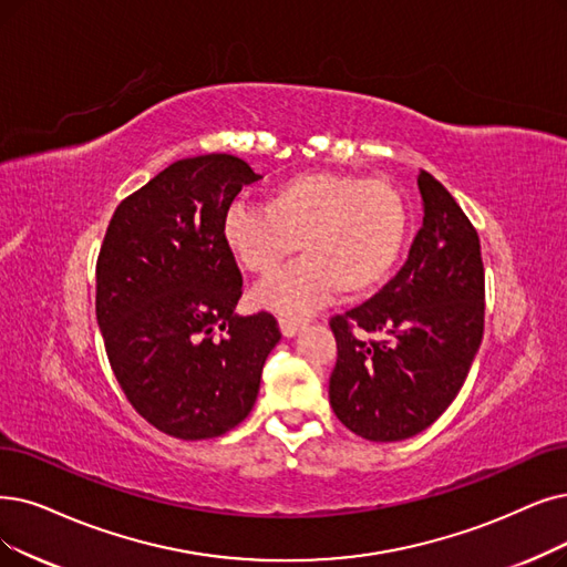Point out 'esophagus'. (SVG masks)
<instances>
[{
  "label": "esophagus",
  "mask_w": 567,
  "mask_h": 567,
  "mask_svg": "<svg viewBox=\"0 0 567 567\" xmlns=\"http://www.w3.org/2000/svg\"><path fill=\"white\" fill-rule=\"evenodd\" d=\"M305 321L300 319H288V316H281L279 319V328H281V334L284 337H296L300 330H305Z\"/></svg>",
  "instance_id": "esophagus-1"
}]
</instances>
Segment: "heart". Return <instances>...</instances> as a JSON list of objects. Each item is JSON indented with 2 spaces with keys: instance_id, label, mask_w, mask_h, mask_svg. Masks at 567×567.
Returning a JSON list of instances; mask_svg holds the SVG:
<instances>
[{
  "instance_id": "obj_1",
  "label": "heart",
  "mask_w": 567,
  "mask_h": 567,
  "mask_svg": "<svg viewBox=\"0 0 567 567\" xmlns=\"http://www.w3.org/2000/svg\"><path fill=\"white\" fill-rule=\"evenodd\" d=\"M406 237L400 193L381 178L302 172L271 186L265 209L235 205L223 239L251 275L269 277L292 254L296 267L260 284L254 300L281 313H307L334 298L368 296L398 262Z\"/></svg>"
}]
</instances>
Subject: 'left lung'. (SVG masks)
Listing matches in <instances>:
<instances>
[{
    "label": "left lung",
    "instance_id": "left-lung-1",
    "mask_svg": "<svg viewBox=\"0 0 567 567\" xmlns=\"http://www.w3.org/2000/svg\"><path fill=\"white\" fill-rule=\"evenodd\" d=\"M423 225L398 275L360 307L334 316L330 404L351 433L400 442L454 402L484 334L477 230L440 181L419 172ZM381 333L368 343L362 333Z\"/></svg>",
    "mask_w": 567,
    "mask_h": 567
}]
</instances>
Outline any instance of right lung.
<instances>
[{"label": "right lung", "mask_w": 567, "mask_h": 567, "mask_svg": "<svg viewBox=\"0 0 567 567\" xmlns=\"http://www.w3.org/2000/svg\"><path fill=\"white\" fill-rule=\"evenodd\" d=\"M260 174L241 157L176 161L125 197L97 258V323L130 404L176 440L225 435L251 414L279 344L267 311L239 316L241 271L223 220Z\"/></svg>", "instance_id": "1"}]
</instances>
